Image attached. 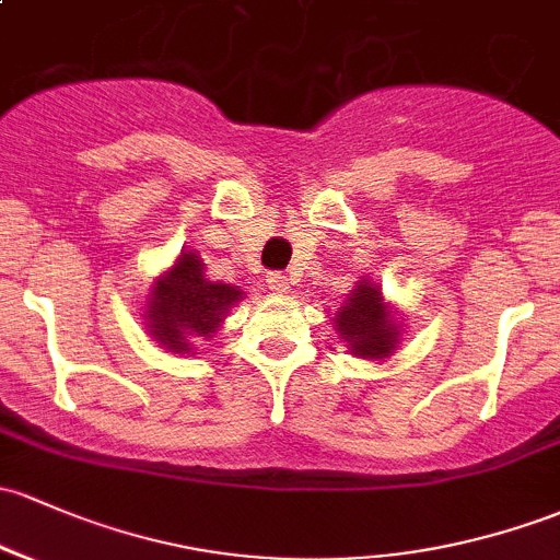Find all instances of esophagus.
Masks as SVG:
<instances>
[{
    "mask_svg": "<svg viewBox=\"0 0 560 560\" xmlns=\"http://www.w3.org/2000/svg\"><path fill=\"white\" fill-rule=\"evenodd\" d=\"M267 288L272 293H278V296H282V293L291 291V280H288L285 275H280V272H269L267 275Z\"/></svg>",
    "mask_w": 560,
    "mask_h": 560,
    "instance_id": "esophagus-1",
    "label": "esophagus"
}]
</instances>
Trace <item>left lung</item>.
Instances as JSON below:
<instances>
[{"label":"left lung","instance_id":"1","mask_svg":"<svg viewBox=\"0 0 560 560\" xmlns=\"http://www.w3.org/2000/svg\"><path fill=\"white\" fill-rule=\"evenodd\" d=\"M336 330L347 341V350L365 360H384L400 345V323L389 315L382 288L360 280L334 317Z\"/></svg>","mask_w":560,"mask_h":560}]
</instances>
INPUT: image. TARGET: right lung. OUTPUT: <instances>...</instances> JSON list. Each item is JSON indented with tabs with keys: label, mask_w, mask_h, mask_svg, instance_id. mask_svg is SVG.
Instances as JSON below:
<instances>
[{
	"label": "right lung",
	"mask_w": 560,
	"mask_h": 560,
	"mask_svg": "<svg viewBox=\"0 0 560 560\" xmlns=\"http://www.w3.org/2000/svg\"><path fill=\"white\" fill-rule=\"evenodd\" d=\"M243 299L237 285L206 278L197 250H184L171 269L152 285L147 299V328L167 352H195L191 341L210 339L226 312Z\"/></svg>",
	"instance_id": "add662e5"
}]
</instances>
